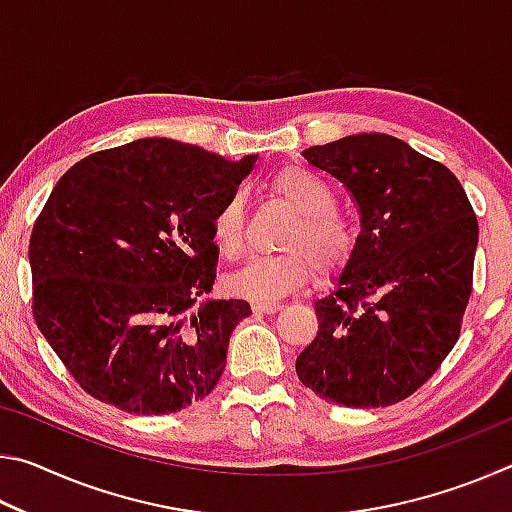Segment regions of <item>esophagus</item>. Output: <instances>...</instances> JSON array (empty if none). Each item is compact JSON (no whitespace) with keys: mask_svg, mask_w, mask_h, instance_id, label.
<instances>
[{"mask_svg":"<svg viewBox=\"0 0 512 512\" xmlns=\"http://www.w3.org/2000/svg\"><path fill=\"white\" fill-rule=\"evenodd\" d=\"M280 309L282 305H277V302H253L255 314H275V311Z\"/></svg>","mask_w":512,"mask_h":512,"instance_id":"esophagus-1","label":"esophagus"}]
</instances>
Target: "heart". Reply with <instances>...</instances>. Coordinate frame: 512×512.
<instances>
[{"mask_svg":"<svg viewBox=\"0 0 512 512\" xmlns=\"http://www.w3.org/2000/svg\"><path fill=\"white\" fill-rule=\"evenodd\" d=\"M271 192L287 203L296 219L284 232V253L255 257L228 280L232 296L275 300L298 291L316 271L320 280L339 275L352 262L359 246V230L348 214L336 210L334 189L305 167L282 169ZM214 248L228 262L246 250V214L239 194L225 198L210 223Z\"/></svg>","mask_w":512,"mask_h":512,"instance_id":"heart-1","label":"heart"}]
</instances>
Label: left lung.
Here are the masks:
<instances>
[{
	"instance_id": "1",
	"label": "left lung",
	"mask_w": 512,
	"mask_h": 512,
	"mask_svg": "<svg viewBox=\"0 0 512 512\" xmlns=\"http://www.w3.org/2000/svg\"><path fill=\"white\" fill-rule=\"evenodd\" d=\"M361 214L339 287L316 302L318 332L296 361L302 384L352 409L391 406L427 384L461 336L479 223L445 164L384 133L311 146Z\"/></svg>"
}]
</instances>
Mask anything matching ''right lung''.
Wrapping results in <instances>:
<instances>
[{
	"instance_id": "1",
	"label": "right lung",
	"mask_w": 512,
	"mask_h": 512,
	"mask_svg": "<svg viewBox=\"0 0 512 512\" xmlns=\"http://www.w3.org/2000/svg\"><path fill=\"white\" fill-rule=\"evenodd\" d=\"M241 162L164 137L90 153L33 223V320L85 393L167 415L212 393L246 300H210V223Z\"/></svg>"
}]
</instances>
